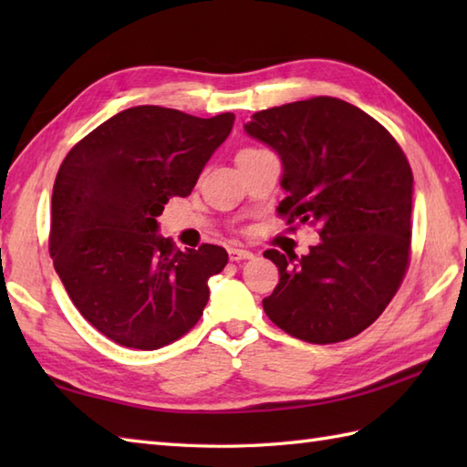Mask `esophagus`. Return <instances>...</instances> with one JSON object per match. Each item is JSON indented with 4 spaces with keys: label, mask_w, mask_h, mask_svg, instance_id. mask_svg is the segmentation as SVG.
<instances>
[{
    "label": "esophagus",
    "mask_w": 467,
    "mask_h": 467,
    "mask_svg": "<svg viewBox=\"0 0 467 467\" xmlns=\"http://www.w3.org/2000/svg\"><path fill=\"white\" fill-rule=\"evenodd\" d=\"M228 256H231V261H246L253 259L254 254L246 249H239V246H231V249H228Z\"/></svg>",
    "instance_id": "34e87169"
}]
</instances>
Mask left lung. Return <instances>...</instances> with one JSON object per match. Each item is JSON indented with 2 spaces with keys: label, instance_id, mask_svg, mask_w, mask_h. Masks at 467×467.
I'll return each instance as SVG.
<instances>
[{
  "label": "left lung",
  "instance_id": "left-lung-1",
  "mask_svg": "<svg viewBox=\"0 0 467 467\" xmlns=\"http://www.w3.org/2000/svg\"><path fill=\"white\" fill-rule=\"evenodd\" d=\"M244 132L281 158L279 213L321 234L303 256L265 251L281 276L263 299L266 317L306 343L351 339L385 311L408 269V158L369 114L329 96L256 112Z\"/></svg>",
  "mask_w": 467,
  "mask_h": 467
}]
</instances>
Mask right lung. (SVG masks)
<instances>
[{
	"instance_id": "1",
	"label": "right lung",
	"mask_w": 467,
	"mask_h": 467,
	"mask_svg": "<svg viewBox=\"0 0 467 467\" xmlns=\"http://www.w3.org/2000/svg\"><path fill=\"white\" fill-rule=\"evenodd\" d=\"M234 114L161 106L118 112L78 142L52 194L56 273L84 319L118 345L154 351L201 319L223 246L178 251L158 234L172 196H188L231 134Z\"/></svg>"
}]
</instances>
